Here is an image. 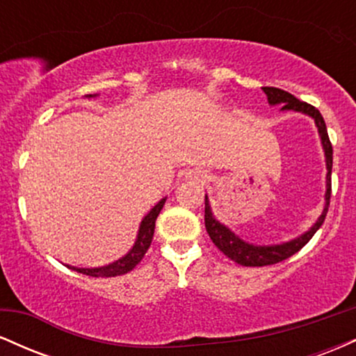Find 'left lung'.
Listing matches in <instances>:
<instances>
[{
  "instance_id": "8db88e82",
  "label": "left lung",
  "mask_w": 356,
  "mask_h": 356,
  "mask_svg": "<svg viewBox=\"0 0 356 356\" xmlns=\"http://www.w3.org/2000/svg\"><path fill=\"white\" fill-rule=\"evenodd\" d=\"M263 92L268 95V100L271 105L283 104V110H296V112H305L308 115H312L316 122L318 130H320L323 147H325V155H326V167H328V175H326V207L323 211L321 218L318 219V222L309 229L306 234L301 236L295 241H289V243L281 244V246H252V244L244 243L241 241L238 236H234L232 232L227 229L226 226L218 222L212 216L209 202H207L206 197V207H204V222H206V229L209 232V238L212 243L218 246V249L224 252L229 259L234 261V263L241 264V266H268V264H276L281 263V261L288 259L289 256H293L295 252L300 251L301 248L308 243L309 239L313 238L314 232L321 227V224L325 222L326 212H328L330 207V197H332V167H333V147L332 142H330L328 130H326L325 118L320 113V110L313 105L306 104V102L298 100L295 95L284 92L281 88L275 87H263Z\"/></svg>"
}]
</instances>
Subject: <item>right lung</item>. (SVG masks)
<instances>
[{"label":"right lung","instance_id":"right-lung-1","mask_svg":"<svg viewBox=\"0 0 356 356\" xmlns=\"http://www.w3.org/2000/svg\"><path fill=\"white\" fill-rule=\"evenodd\" d=\"M165 199H162L157 206L154 207L149 214L145 216L144 220L140 224V231H138V238L136 246L132 248V251L129 254L122 257V259L115 261V263L108 264V266L104 268H93V269H83V268H72L73 271H79L81 275L93 276V277H112V276H120L125 275V273L132 271L134 268L137 266L142 261V257L145 256L147 249L150 248V243H152L154 238V229H155V219H157L159 212L164 207Z\"/></svg>","mask_w":356,"mask_h":356}]
</instances>
